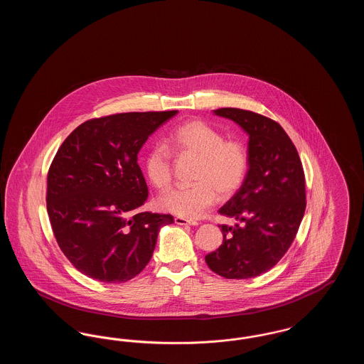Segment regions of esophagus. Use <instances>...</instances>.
<instances>
[{
    "mask_svg": "<svg viewBox=\"0 0 364 364\" xmlns=\"http://www.w3.org/2000/svg\"><path fill=\"white\" fill-rule=\"evenodd\" d=\"M174 223H176L177 225H198V223H196V221H191V220L183 218V217H176V218H174Z\"/></svg>",
    "mask_w": 364,
    "mask_h": 364,
    "instance_id": "34e87169",
    "label": "esophagus"
}]
</instances>
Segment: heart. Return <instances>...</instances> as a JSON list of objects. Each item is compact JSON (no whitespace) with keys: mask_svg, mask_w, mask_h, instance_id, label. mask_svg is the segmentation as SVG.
<instances>
[{"mask_svg":"<svg viewBox=\"0 0 364 364\" xmlns=\"http://www.w3.org/2000/svg\"><path fill=\"white\" fill-rule=\"evenodd\" d=\"M178 156L198 158L193 184L177 187L158 198V208L183 218L200 217L218 198H228L242 187L248 172V151L240 140L225 136L208 122L191 120L178 125L168 138ZM149 181L165 190L172 183V156L162 146H153L143 161Z\"/></svg>","mask_w":364,"mask_h":364,"instance_id":"b5f03b06","label":"heart"}]
</instances>
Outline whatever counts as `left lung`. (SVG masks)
Segmentation results:
<instances>
[{"instance_id": "8db88e82", "label": "left lung", "mask_w": 364, "mask_h": 364, "mask_svg": "<svg viewBox=\"0 0 364 364\" xmlns=\"http://www.w3.org/2000/svg\"><path fill=\"white\" fill-rule=\"evenodd\" d=\"M213 113L236 122L248 135V172L220 208L236 224L221 225L223 244L205 259L223 277H257L276 266L294 240L306 210L303 166L278 122L236 107Z\"/></svg>"}]
</instances>
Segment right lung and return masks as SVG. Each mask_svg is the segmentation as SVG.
Masks as SVG:
<instances>
[{
    "mask_svg": "<svg viewBox=\"0 0 364 364\" xmlns=\"http://www.w3.org/2000/svg\"><path fill=\"white\" fill-rule=\"evenodd\" d=\"M178 112L120 113L79 125L53 159L48 214L64 255L87 277L125 282L150 262L171 214L140 211L149 190L138 165L146 140Z\"/></svg>",
    "mask_w": 364,
    "mask_h": 364,
    "instance_id": "right-lung-1",
    "label": "right lung"
}]
</instances>
